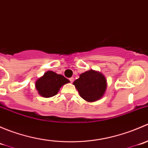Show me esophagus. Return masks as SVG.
<instances>
[{
  "label": "esophagus",
  "mask_w": 148,
  "mask_h": 148,
  "mask_svg": "<svg viewBox=\"0 0 148 148\" xmlns=\"http://www.w3.org/2000/svg\"><path fill=\"white\" fill-rule=\"evenodd\" d=\"M69 80H70V82H71L72 83L73 82H74V78H73V77H71V78L69 79Z\"/></svg>",
  "instance_id": "1"
}]
</instances>
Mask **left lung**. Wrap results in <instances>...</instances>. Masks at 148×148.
<instances>
[{"label": "left lung", "instance_id": "obj_1", "mask_svg": "<svg viewBox=\"0 0 148 148\" xmlns=\"http://www.w3.org/2000/svg\"><path fill=\"white\" fill-rule=\"evenodd\" d=\"M73 84L81 97L89 102L102 98L107 85L105 77L102 73L92 69L80 74L79 78L75 80Z\"/></svg>", "mask_w": 148, "mask_h": 148}]
</instances>
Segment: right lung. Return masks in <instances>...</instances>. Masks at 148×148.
<instances>
[{
	"label": "right lung",
	"mask_w": 148,
	"mask_h": 148,
	"mask_svg": "<svg viewBox=\"0 0 148 148\" xmlns=\"http://www.w3.org/2000/svg\"><path fill=\"white\" fill-rule=\"evenodd\" d=\"M69 82V80L64 76L52 71H48L44 73V76L36 80L35 86L41 96L48 98L56 95L60 88Z\"/></svg>",
	"instance_id": "add662e5"
}]
</instances>
